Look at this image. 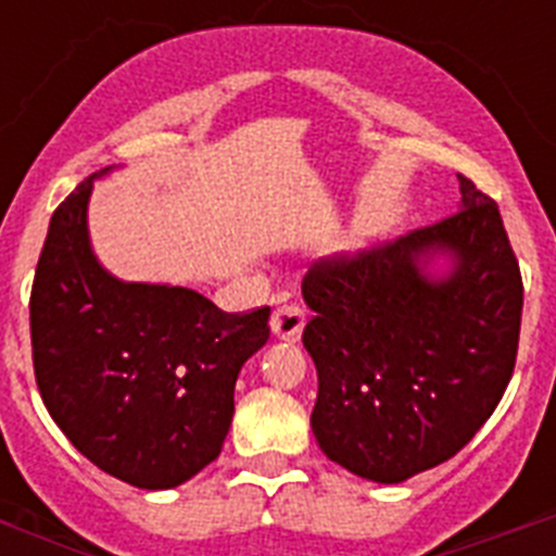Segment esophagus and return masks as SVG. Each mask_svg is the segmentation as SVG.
Returning <instances> with one entry per match:
<instances>
[{
    "instance_id": "obj_1",
    "label": "esophagus",
    "mask_w": 556,
    "mask_h": 556,
    "mask_svg": "<svg viewBox=\"0 0 556 556\" xmlns=\"http://www.w3.org/2000/svg\"><path fill=\"white\" fill-rule=\"evenodd\" d=\"M303 326H306V312H303L298 303H283L273 312V320H269V328L278 339L283 342H298L303 333Z\"/></svg>"
}]
</instances>
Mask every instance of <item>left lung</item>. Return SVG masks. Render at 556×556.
I'll return each mask as SVG.
<instances>
[{
	"label": "left lung",
	"instance_id": "1",
	"mask_svg": "<svg viewBox=\"0 0 556 556\" xmlns=\"http://www.w3.org/2000/svg\"><path fill=\"white\" fill-rule=\"evenodd\" d=\"M459 178V211L303 278L317 367L312 431L362 479L401 484L484 426L513 378L520 283L498 205Z\"/></svg>",
	"mask_w": 556,
	"mask_h": 556
}]
</instances>
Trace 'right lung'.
Segmentation results:
<instances>
[{
    "label": "right lung",
    "instance_id": "1",
    "mask_svg": "<svg viewBox=\"0 0 556 556\" xmlns=\"http://www.w3.org/2000/svg\"><path fill=\"white\" fill-rule=\"evenodd\" d=\"M94 172L52 214L29 294L33 365L49 415L100 470L178 488L214 462L242 365L269 308L225 314L194 289L122 281L91 248Z\"/></svg>",
    "mask_w": 556,
    "mask_h": 556
}]
</instances>
